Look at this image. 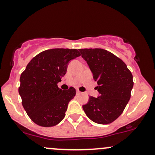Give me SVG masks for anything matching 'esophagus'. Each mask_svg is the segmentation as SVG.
<instances>
[{
  "label": "esophagus",
  "mask_w": 155,
  "mask_h": 155,
  "mask_svg": "<svg viewBox=\"0 0 155 155\" xmlns=\"http://www.w3.org/2000/svg\"><path fill=\"white\" fill-rule=\"evenodd\" d=\"M76 94H81V92L79 91V90H77V91H76Z\"/></svg>",
  "instance_id": "34e87169"
}]
</instances>
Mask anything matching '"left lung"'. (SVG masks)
I'll return each instance as SVG.
<instances>
[{"label": "left lung", "mask_w": 155, "mask_h": 155, "mask_svg": "<svg viewBox=\"0 0 155 155\" xmlns=\"http://www.w3.org/2000/svg\"><path fill=\"white\" fill-rule=\"evenodd\" d=\"M98 86L100 97L91 96L82 106L86 115L94 122L108 124L116 120L130 98L134 86L133 75L124 61L103 48H79Z\"/></svg>", "instance_id": "obj_1"}]
</instances>
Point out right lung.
<instances>
[{
  "instance_id": "obj_1",
  "label": "right lung",
  "mask_w": 155,
  "mask_h": 155,
  "mask_svg": "<svg viewBox=\"0 0 155 155\" xmlns=\"http://www.w3.org/2000/svg\"><path fill=\"white\" fill-rule=\"evenodd\" d=\"M79 56L76 48L46 50L33 58L21 73L18 87L21 104L37 125L55 126L64 118L76 89L62 91L58 83L66 74L69 61Z\"/></svg>"
}]
</instances>
